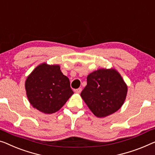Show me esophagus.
Masks as SVG:
<instances>
[{
    "label": "esophagus",
    "instance_id": "1",
    "mask_svg": "<svg viewBox=\"0 0 155 155\" xmlns=\"http://www.w3.org/2000/svg\"><path fill=\"white\" fill-rule=\"evenodd\" d=\"M81 91H82V89L81 88V87H79V88H77V89H76L75 90V92H77V93H80L81 92Z\"/></svg>",
    "mask_w": 155,
    "mask_h": 155
}]
</instances>
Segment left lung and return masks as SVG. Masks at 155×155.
<instances>
[{"mask_svg":"<svg viewBox=\"0 0 155 155\" xmlns=\"http://www.w3.org/2000/svg\"><path fill=\"white\" fill-rule=\"evenodd\" d=\"M127 92V87L117 71L100 69L87 76L81 96L94 115L103 117L122 107Z\"/></svg>","mask_w":155,"mask_h":155,"instance_id":"left-lung-1","label":"left lung"}]
</instances>
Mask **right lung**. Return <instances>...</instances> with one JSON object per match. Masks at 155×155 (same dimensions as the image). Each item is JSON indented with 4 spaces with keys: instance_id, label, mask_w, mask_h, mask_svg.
<instances>
[{
    "instance_id": "right-lung-1",
    "label": "right lung",
    "mask_w": 155,
    "mask_h": 155,
    "mask_svg": "<svg viewBox=\"0 0 155 155\" xmlns=\"http://www.w3.org/2000/svg\"><path fill=\"white\" fill-rule=\"evenodd\" d=\"M25 87L30 103L45 114L58 111L74 93L70 80L61 72L60 66L45 63L32 71Z\"/></svg>"
}]
</instances>
